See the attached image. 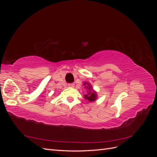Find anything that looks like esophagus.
I'll use <instances>...</instances> for the list:
<instances>
[{"instance_id":"34e87169","label":"esophagus","mask_w":157,"mask_h":157,"mask_svg":"<svg viewBox=\"0 0 157 157\" xmlns=\"http://www.w3.org/2000/svg\"><path fill=\"white\" fill-rule=\"evenodd\" d=\"M75 86V84L74 83H71V84H68V87L69 88H73Z\"/></svg>"}]
</instances>
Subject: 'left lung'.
<instances>
[{
    "label": "left lung",
    "mask_w": 157,
    "mask_h": 157,
    "mask_svg": "<svg viewBox=\"0 0 157 157\" xmlns=\"http://www.w3.org/2000/svg\"><path fill=\"white\" fill-rule=\"evenodd\" d=\"M83 85L84 86V88L87 90V94L84 96V99H87L89 102L96 101L98 98V94L96 91H95L93 89L91 84L88 82H83Z\"/></svg>",
    "instance_id": "1"
}]
</instances>
